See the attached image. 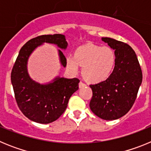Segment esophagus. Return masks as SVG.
<instances>
[{
	"mask_svg": "<svg viewBox=\"0 0 151 151\" xmlns=\"http://www.w3.org/2000/svg\"><path fill=\"white\" fill-rule=\"evenodd\" d=\"M85 85H85V84H84L83 82H79V84H78V87H79V88H81L85 87Z\"/></svg>",
	"mask_w": 151,
	"mask_h": 151,
	"instance_id": "obj_1",
	"label": "esophagus"
}]
</instances>
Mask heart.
<instances>
[{
	"label": "heart",
	"mask_w": 151,
	"mask_h": 151,
	"mask_svg": "<svg viewBox=\"0 0 151 151\" xmlns=\"http://www.w3.org/2000/svg\"><path fill=\"white\" fill-rule=\"evenodd\" d=\"M115 54L109 47H100L89 43L80 46L74 56L66 57L67 67L76 73L83 66L82 75L88 83L97 84L107 79L115 65Z\"/></svg>",
	"instance_id": "1"
}]
</instances>
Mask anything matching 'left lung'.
I'll return each mask as SVG.
<instances>
[{
  "mask_svg": "<svg viewBox=\"0 0 151 151\" xmlns=\"http://www.w3.org/2000/svg\"><path fill=\"white\" fill-rule=\"evenodd\" d=\"M114 50L115 66L105 81L91 85L93 96L91 111L104 120H115L129 111L142 82V72L138 58L127 44L111 38H101Z\"/></svg>",
  "mask_w": 151,
  "mask_h": 151,
  "instance_id": "left-lung-1",
  "label": "left lung"
}]
</instances>
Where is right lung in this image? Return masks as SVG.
I'll use <instances>...</instances> for the list:
<instances>
[{
  "mask_svg": "<svg viewBox=\"0 0 151 151\" xmlns=\"http://www.w3.org/2000/svg\"><path fill=\"white\" fill-rule=\"evenodd\" d=\"M45 43L57 45L65 50L68 44L63 35H45L27 41L19 50L11 73V82L19 110L28 119L41 124L57 120L67 107L73 94L78 89L79 80L56 76L49 82L41 84L31 78L28 61L32 52ZM58 49L60 63L66 67V59Z\"/></svg>",
  "mask_w": 151,
  "mask_h": 151,
  "instance_id": "add662e5",
  "label": "right lung"
}]
</instances>
